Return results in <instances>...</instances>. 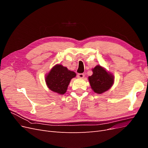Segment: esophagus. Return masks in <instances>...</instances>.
I'll return each mask as SVG.
<instances>
[{"label":"esophagus","mask_w":148,"mask_h":148,"mask_svg":"<svg viewBox=\"0 0 148 148\" xmlns=\"http://www.w3.org/2000/svg\"><path fill=\"white\" fill-rule=\"evenodd\" d=\"M77 77L79 78H83L84 77V74L83 73H78L77 75Z\"/></svg>","instance_id":"1"}]
</instances>
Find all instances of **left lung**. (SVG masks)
<instances>
[{"label":"left lung","mask_w":148,"mask_h":148,"mask_svg":"<svg viewBox=\"0 0 148 148\" xmlns=\"http://www.w3.org/2000/svg\"><path fill=\"white\" fill-rule=\"evenodd\" d=\"M93 74L88 79L92 90L101 94L108 90L114 83V77L102 66L97 65L92 69Z\"/></svg>","instance_id":"8db88e82"}]
</instances>
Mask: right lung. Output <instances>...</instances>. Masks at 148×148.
I'll use <instances>...</instances> for the list:
<instances>
[{
    "label": "right lung",
    "mask_w": 148,
    "mask_h": 148,
    "mask_svg": "<svg viewBox=\"0 0 148 148\" xmlns=\"http://www.w3.org/2000/svg\"><path fill=\"white\" fill-rule=\"evenodd\" d=\"M76 73L67 69L62 65H57L50 71L46 78L48 88L51 91L64 95L71 78L75 77Z\"/></svg>",
    "instance_id": "add662e5"
}]
</instances>
